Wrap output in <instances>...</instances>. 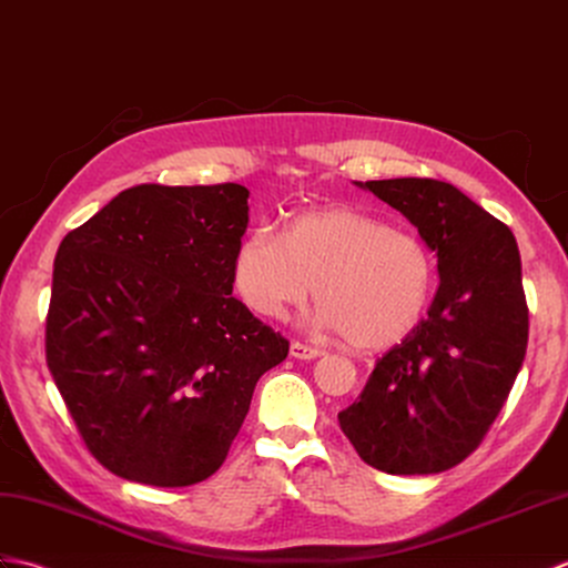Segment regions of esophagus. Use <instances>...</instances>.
<instances>
[{
  "mask_svg": "<svg viewBox=\"0 0 568 568\" xmlns=\"http://www.w3.org/2000/svg\"><path fill=\"white\" fill-rule=\"evenodd\" d=\"M288 352H292V357H294V359H316V357H321V355H323V349L313 347V345L298 343V339H294L292 347H288Z\"/></svg>",
  "mask_w": 568,
  "mask_h": 568,
  "instance_id": "1",
  "label": "esophagus"
}]
</instances>
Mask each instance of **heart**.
Here are the masks:
<instances>
[{
  "label": "heart",
  "mask_w": 568,
  "mask_h": 568,
  "mask_svg": "<svg viewBox=\"0 0 568 568\" xmlns=\"http://www.w3.org/2000/svg\"><path fill=\"white\" fill-rule=\"evenodd\" d=\"M233 286L264 318H282L316 286V323L347 345L382 349L400 343L425 316L435 260L423 237L352 206L294 213L282 235L245 233L233 250Z\"/></svg>",
  "instance_id": "b5f03b06"
}]
</instances>
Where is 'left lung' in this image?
<instances>
[{"label":"left lung","mask_w":568,"mask_h":568,"mask_svg":"<svg viewBox=\"0 0 568 568\" xmlns=\"http://www.w3.org/2000/svg\"><path fill=\"white\" fill-rule=\"evenodd\" d=\"M400 211L437 255L427 318L376 362L339 427L386 474H439L481 445L527 349L515 235L457 186L425 178L355 182Z\"/></svg>","instance_id":"left-lung-1"}]
</instances>
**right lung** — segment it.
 I'll return each instance as SVG.
<instances>
[{
  "instance_id": "add662e5",
  "label": "right lung",
  "mask_w": 568,
  "mask_h": 568,
  "mask_svg": "<svg viewBox=\"0 0 568 568\" xmlns=\"http://www.w3.org/2000/svg\"><path fill=\"white\" fill-rule=\"evenodd\" d=\"M241 184H141L70 231L53 264L45 362L94 459L135 484L204 481L229 457L288 339L233 296Z\"/></svg>"
}]
</instances>
